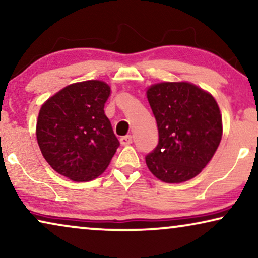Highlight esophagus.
<instances>
[{
	"mask_svg": "<svg viewBox=\"0 0 258 258\" xmlns=\"http://www.w3.org/2000/svg\"><path fill=\"white\" fill-rule=\"evenodd\" d=\"M119 142H121L122 146H129V144L133 143V137H132V135L123 136V137H121V140H119Z\"/></svg>",
	"mask_w": 258,
	"mask_h": 258,
	"instance_id": "1",
	"label": "esophagus"
}]
</instances>
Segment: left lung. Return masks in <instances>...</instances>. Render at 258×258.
<instances>
[{"label": "left lung", "mask_w": 258, "mask_h": 258, "mask_svg": "<svg viewBox=\"0 0 258 258\" xmlns=\"http://www.w3.org/2000/svg\"><path fill=\"white\" fill-rule=\"evenodd\" d=\"M158 128V144L146 163L155 177L182 183L200 174L216 153L222 115L210 93L194 83L160 82L147 88Z\"/></svg>", "instance_id": "obj_1"}]
</instances>
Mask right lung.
Segmentation results:
<instances>
[{
	"mask_svg": "<svg viewBox=\"0 0 258 258\" xmlns=\"http://www.w3.org/2000/svg\"><path fill=\"white\" fill-rule=\"evenodd\" d=\"M108 83L98 80L69 84L42 104L36 139L48 164L69 179L88 182L108 168L119 146L104 103Z\"/></svg>",
	"mask_w": 258,
	"mask_h": 258,
	"instance_id": "obj_1",
	"label": "right lung"
}]
</instances>
